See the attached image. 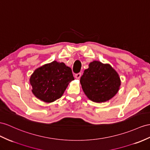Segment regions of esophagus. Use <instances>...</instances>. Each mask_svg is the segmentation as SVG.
Segmentation results:
<instances>
[{
  "label": "esophagus",
  "mask_w": 150,
  "mask_h": 150,
  "mask_svg": "<svg viewBox=\"0 0 150 150\" xmlns=\"http://www.w3.org/2000/svg\"><path fill=\"white\" fill-rule=\"evenodd\" d=\"M81 76V73H79V74H76L75 75V78L76 79H79Z\"/></svg>",
  "instance_id": "obj_1"
}]
</instances>
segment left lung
<instances>
[{
  "instance_id": "8db88e82",
  "label": "left lung",
  "mask_w": 150,
  "mask_h": 150,
  "mask_svg": "<svg viewBox=\"0 0 150 150\" xmlns=\"http://www.w3.org/2000/svg\"><path fill=\"white\" fill-rule=\"evenodd\" d=\"M80 83L87 97L96 103L105 102L117 93L121 82L117 72L109 64L94 61L84 70Z\"/></svg>"
}]
</instances>
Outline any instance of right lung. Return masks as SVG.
<instances>
[{
    "label": "right lung",
    "instance_id": "1",
    "mask_svg": "<svg viewBox=\"0 0 150 150\" xmlns=\"http://www.w3.org/2000/svg\"><path fill=\"white\" fill-rule=\"evenodd\" d=\"M74 80L70 67L54 61L36 69L30 76V82L32 93L38 99L52 103L62 96L69 82Z\"/></svg>",
    "mask_w": 150,
    "mask_h": 150
}]
</instances>
